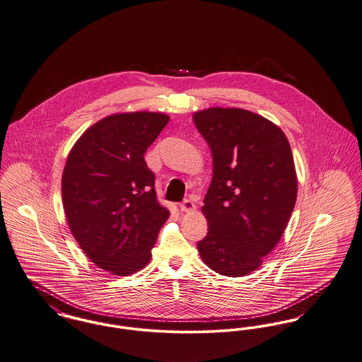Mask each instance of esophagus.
Wrapping results in <instances>:
<instances>
[{"instance_id": "obj_1", "label": "esophagus", "mask_w": 362, "mask_h": 362, "mask_svg": "<svg viewBox=\"0 0 362 362\" xmlns=\"http://www.w3.org/2000/svg\"><path fill=\"white\" fill-rule=\"evenodd\" d=\"M180 209L183 212H194L197 209L194 202L192 199H185L182 204H180Z\"/></svg>"}]
</instances>
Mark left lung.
I'll return each mask as SVG.
<instances>
[{"instance_id":"obj_1","label":"left lung","mask_w":362,"mask_h":362,"mask_svg":"<svg viewBox=\"0 0 362 362\" xmlns=\"http://www.w3.org/2000/svg\"><path fill=\"white\" fill-rule=\"evenodd\" d=\"M193 119L214 157L202 206L208 234L197 248L214 272L248 276L279 244L296 202L289 141L276 124L244 109L211 107Z\"/></svg>"}]
</instances>
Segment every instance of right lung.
Listing matches in <instances>:
<instances>
[{
  "mask_svg": "<svg viewBox=\"0 0 362 362\" xmlns=\"http://www.w3.org/2000/svg\"><path fill=\"white\" fill-rule=\"evenodd\" d=\"M168 121L163 112L112 114L89 127L67 156V224L83 253L114 276L134 274L150 262L169 218L143 157Z\"/></svg>",
  "mask_w": 362,
  "mask_h": 362,
  "instance_id": "obj_1",
  "label": "right lung"
}]
</instances>
